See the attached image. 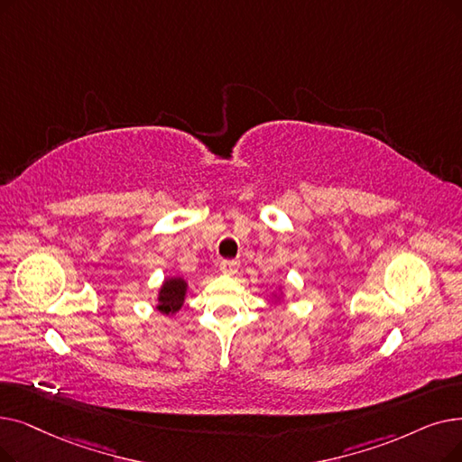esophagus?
Here are the masks:
<instances>
[{
  "label": "esophagus",
  "mask_w": 462,
  "mask_h": 462,
  "mask_svg": "<svg viewBox=\"0 0 462 462\" xmlns=\"http://www.w3.org/2000/svg\"><path fill=\"white\" fill-rule=\"evenodd\" d=\"M218 268H220V272L226 273V275H234L239 270V263H236V260H223V263L218 264Z\"/></svg>",
  "instance_id": "1"
}]
</instances>
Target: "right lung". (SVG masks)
Wrapping results in <instances>:
<instances>
[{
	"mask_svg": "<svg viewBox=\"0 0 462 462\" xmlns=\"http://www.w3.org/2000/svg\"><path fill=\"white\" fill-rule=\"evenodd\" d=\"M185 292H187L185 279H181V277L168 279L164 287H162V291H160L158 310L162 313H175L179 308L183 306Z\"/></svg>",
	"mask_w": 462,
	"mask_h": 462,
	"instance_id": "obj_1",
	"label": "right lung"
}]
</instances>
